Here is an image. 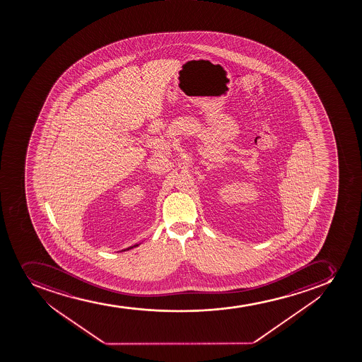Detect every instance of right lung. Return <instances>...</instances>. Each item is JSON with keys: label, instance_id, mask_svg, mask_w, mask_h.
I'll use <instances>...</instances> for the list:
<instances>
[{"label": "right lung", "instance_id": "right-lung-1", "mask_svg": "<svg viewBox=\"0 0 362 362\" xmlns=\"http://www.w3.org/2000/svg\"><path fill=\"white\" fill-rule=\"evenodd\" d=\"M138 245H139V244H134V245H132V247H127V249H124V250L122 251L129 250V249H133V247H138Z\"/></svg>", "mask_w": 362, "mask_h": 362}]
</instances>
